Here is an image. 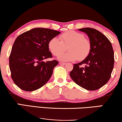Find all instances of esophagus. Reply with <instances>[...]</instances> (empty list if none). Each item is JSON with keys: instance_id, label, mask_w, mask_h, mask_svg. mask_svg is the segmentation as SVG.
<instances>
[{"instance_id": "34e87169", "label": "esophagus", "mask_w": 122, "mask_h": 122, "mask_svg": "<svg viewBox=\"0 0 122 122\" xmlns=\"http://www.w3.org/2000/svg\"><path fill=\"white\" fill-rule=\"evenodd\" d=\"M60 65H63V66H64V65H65L66 64V63L65 62H60Z\"/></svg>"}]
</instances>
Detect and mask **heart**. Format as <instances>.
Wrapping results in <instances>:
<instances>
[{
	"label": "heart",
	"instance_id": "1",
	"mask_svg": "<svg viewBox=\"0 0 122 122\" xmlns=\"http://www.w3.org/2000/svg\"><path fill=\"white\" fill-rule=\"evenodd\" d=\"M67 53L60 55L61 61H79L85 60L90 54L91 45L83 34L76 31H68L60 36V40L56 37L51 39L49 42V49L54 56H59L66 50Z\"/></svg>",
	"mask_w": 122,
	"mask_h": 122
}]
</instances>
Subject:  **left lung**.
Instances as JSON below:
<instances>
[{"instance_id":"left-lung-1","label":"left lung","mask_w":122,"mask_h":122,"mask_svg":"<svg viewBox=\"0 0 122 122\" xmlns=\"http://www.w3.org/2000/svg\"><path fill=\"white\" fill-rule=\"evenodd\" d=\"M87 34L91 49L88 56L73 65L70 75L77 85L89 91H95L106 85L111 78L114 63L112 45L105 35L96 29H78ZM85 65L82 67L81 65Z\"/></svg>"}]
</instances>
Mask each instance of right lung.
<instances>
[{"mask_svg": "<svg viewBox=\"0 0 122 122\" xmlns=\"http://www.w3.org/2000/svg\"><path fill=\"white\" fill-rule=\"evenodd\" d=\"M61 32L46 28H34L18 36L9 56L11 77L15 85L25 91H33L47 83L57 61L52 58L49 42Z\"/></svg>", "mask_w": 122, "mask_h": 122, "instance_id": "1", "label": "right lung"}]
</instances>
